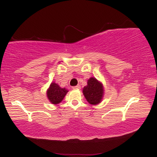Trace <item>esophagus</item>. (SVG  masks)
I'll use <instances>...</instances> for the list:
<instances>
[{
  "instance_id": "34e87169",
  "label": "esophagus",
  "mask_w": 157,
  "mask_h": 157,
  "mask_svg": "<svg viewBox=\"0 0 157 157\" xmlns=\"http://www.w3.org/2000/svg\"><path fill=\"white\" fill-rule=\"evenodd\" d=\"M81 88V86H80V85H77V86H73V89H79Z\"/></svg>"
}]
</instances>
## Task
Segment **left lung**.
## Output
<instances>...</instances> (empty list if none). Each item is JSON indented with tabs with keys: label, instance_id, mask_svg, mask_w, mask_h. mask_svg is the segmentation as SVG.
<instances>
[{
	"label": "left lung",
	"instance_id": "left-lung-1",
	"mask_svg": "<svg viewBox=\"0 0 157 157\" xmlns=\"http://www.w3.org/2000/svg\"><path fill=\"white\" fill-rule=\"evenodd\" d=\"M83 94L89 104H99L104 95L103 85L96 78H91L88 79L87 86L84 87Z\"/></svg>",
	"mask_w": 157,
	"mask_h": 157
}]
</instances>
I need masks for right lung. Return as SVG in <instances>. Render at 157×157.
Listing matches in <instances>:
<instances>
[{
  "mask_svg": "<svg viewBox=\"0 0 157 157\" xmlns=\"http://www.w3.org/2000/svg\"><path fill=\"white\" fill-rule=\"evenodd\" d=\"M68 91L65 88H61L57 84L52 82L47 90V97L52 104L57 105L62 102Z\"/></svg>",
  "mask_w": 157,
  "mask_h": 157,
  "instance_id": "right-lung-1",
  "label": "right lung"
}]
</instances>
